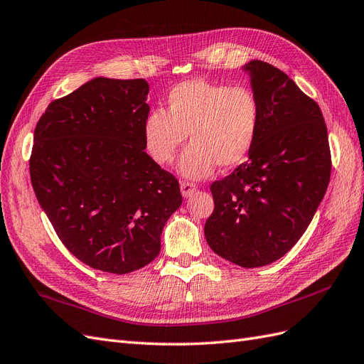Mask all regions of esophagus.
Returning a JSON list of instances; mask_svg holds the SVG:
<instances>
[{
    "label": "esophagus",
    "mask_w": 364,
    "mask_h": 364,
    "mask_svg": "<svg viewBox=\"0 0 364 364\" xmlns=\"http://www.w3.org/2000/svg\"><path fill=\"white\" fill-rule=\"evenodd\" d=\"M181 191L183 197H191L197 191V185L193 182H182L181 183Z\"/></svg>",
    "instance_id": "obj_1"
}]
</instances>
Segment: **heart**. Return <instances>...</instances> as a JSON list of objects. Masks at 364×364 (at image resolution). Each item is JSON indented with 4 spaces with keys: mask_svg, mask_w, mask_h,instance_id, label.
<instances>
[{
    "mask_svg": "<svg viewBox=\"0 0 364 364\" xmlns=\"http://www.w3.org/2000/svg\"><path fill=\"white\" fill-rule=\"evenodd\" d=\"M259 124L261 106L250 87L188 80L168 92L167 111L155 109L146 117L142 138L150 158L168 165L188 135L179 170L185 178L203 179L217 165L234 168L245 162Z\"/></svg>",
    "mask_w": 364,
    "mask_h": 364,
    "instance_id": "b5f03b06",
    "label": "heart"
}]
</instances>
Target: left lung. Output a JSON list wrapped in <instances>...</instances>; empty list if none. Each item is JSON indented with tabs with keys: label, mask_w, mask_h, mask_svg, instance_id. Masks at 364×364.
I'll use <instances>...</instances> for the list:
<instances>
[{
	"label": "left lung",
	"mask_w": 364,
	"mask_h": 364,
	"mask_svg": "<svg viewBox=\"0 0 364 364\" xmlns=\"http://www.w3.org/2000/svg\"><path fill=\"white\" fill-rule=\"evenodd\" d=\"M261 106L249 159L211 183L214 211L205 237L217 255L253 269L284 257L302 237L331 176L321 107L273 65L246 67Z\"/></svg>",
	"instance_id": "1"
}]
</instances>
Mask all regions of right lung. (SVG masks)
I'll return each instance as SVG.
<instances>
[{
    "label": "right lung",
    "instance_id": "obj_1",
    "mask_svg": "<svg viewBox=\"0 0 364 364\" xmlns=\"http://www.w3.org/2000/svg\"><path fill=\"white\" fill-rule=\"evenodd\" d=\"M144 79L97 77L53 100L30 155L38 202L73 255L124 274L159 255L161 234L182 203L179 182L144 151Z\"/></svg>",
    "mask_w": 364,
    "mask_h": 364
}]
</instances>
